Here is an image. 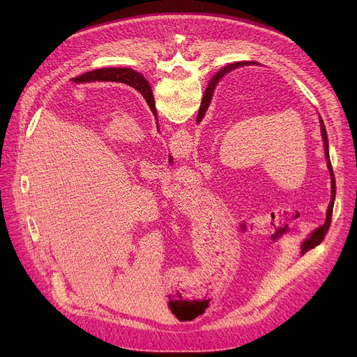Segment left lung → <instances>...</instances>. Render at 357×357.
Here are the masks:
<instances>
[{"label":"left lung","mask_w":357,"mask_h":357,"mask_svg":"<svg viewBox=\"0 0 357 357\" xmlns=\"http://www.w3.org/2000/svg\"><path fill=\"white\" fill-rule=\"evenodd\" d=\"M249 63H250V62H249ZM245 65H248V62H236V63H231V65L224 66L222 69H220V70L214 75L213 81L210 82V88H207V91H205V93H204V98H202V107H201V109H199V112H198V117H197V120H201V119H202V116H204L205 109H207V107H208V104H210V98H211V91H213V86L217 84V81H218L221 77H224V75H226L227 72H230V70H233V69H236V68H238V66H245ZM131 81H133L136 85H139V91L143 93L144 97H146V93H147V96H150L149 85H147L146 79L142 77L140 73L135 72V73H133V77H131ZM320 121H321V135H323V139H324V152H326V158H327V166H328V171H330V175H331V202H330V205H328V210H327V218H326V222L323 224V226H320L318 229H315V230H314V233L311 234V237H308V238L303 243V246H301V248H303V253H305V252H308V250L314 249L315 246H318V245H320V243L323 241V238H324V236H326V233L328 231V227H330V222H331V214H333V207H334V199H335V182H334L333 167H331V163H330V152H328V139H327V131H326V126H324L323 120H320Z\"/></svg>","instance_id":"1"}]
</instances>
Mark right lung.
I'll return each instance as SVG.
<instances>
[{
	"instance_id": "1",
	"label": "right lung",
	"mask_w": 357,
	"mask_h": 357,
	"mask_svg": "<svg viewBox=\"0 0 357 357\" xmlns=\"http://www.w3.org/2000/svg\"><path fill=\"white\" fill-rule=\"evenodd\" d=\"M135 70L127 68H105V69H97L92 72H86L78 78H73L75 82H89V81H114V82H126L131 86L139 89V85H136L131 81Z\"/></svg>"
}]
</instances>
